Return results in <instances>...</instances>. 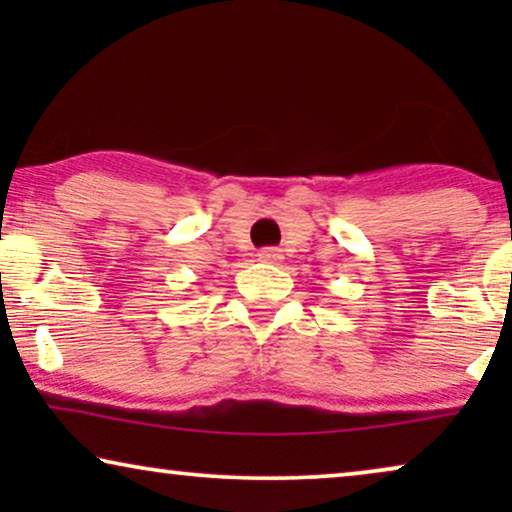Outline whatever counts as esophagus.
<instances>
[{
    "label": "esophagus",
    "mask_w": 512,
    "mask_h": 512,
    "mask_svg": "<svg viewBox=\"0 0 512 512\" xmlns=\"http://www.w3.org/2000/svg\"><path fill=\"white\" fill-rule=\"evenodd\" d=\"M282 258H284V254L279 249H272V247H268V249H261L258 251V261L261 263H270V265H279L282 263Z\"/></svg>",
    "instance_id": "obj_1"
}]
</instances>
